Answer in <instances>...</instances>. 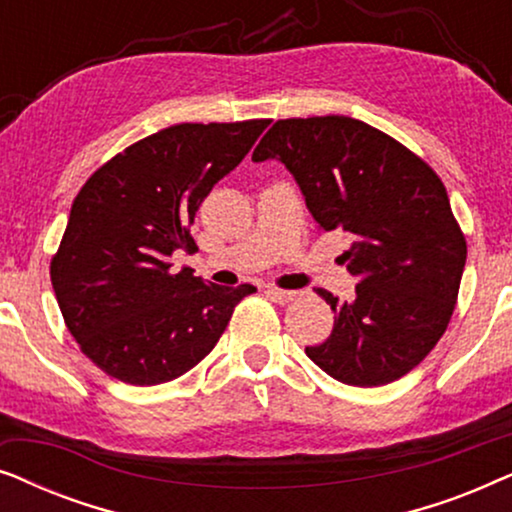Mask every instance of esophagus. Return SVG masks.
I'll return each mask as SVG.
<instances>
[{"label":"esophagus","mask_w":512,"mask_h":512,"mask_svg":"<svg viewBox=\"0 0 512 512\" xmlns=\"http://www.w3.org/2000/svg\"><path fill=\"white\" fill-rule=\"evenodd\" d=\"M265 293H268L270 300H275V303H279V305H286V303H291V300L298 298V291H284V289H277V286H268Z\"/></svg>","instance_id":"34e87169"}]
</instances>
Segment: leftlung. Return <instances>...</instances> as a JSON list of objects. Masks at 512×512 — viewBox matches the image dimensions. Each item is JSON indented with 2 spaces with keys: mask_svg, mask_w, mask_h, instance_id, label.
I'll list each match as a JSON object with an SVG mask.
<instances>
[{
  "mask_svg": "<svg viewBox=\"0 0 512 512\" xmlns=\"http://www.w3.org/2000/svg\"><path fill=\"white\" fill-rule=\"evenodd\" d=\"M254 163L279 160L319 230H340L356 298L324 289L331 335L305 354L342 384L382 387L408 375L445 333L466 265V240L438 174L373 125L349 116L277 121Z\"/></svg>",
  "mask_w": 512,
  "mask_h": 512,
  "instance_id": "1",
  "label": "left lung"
}]
</instances>
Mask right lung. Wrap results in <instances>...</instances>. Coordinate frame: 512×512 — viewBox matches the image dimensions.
<instances>
[{
	"instance_id": "obj_1",
	"label": "right lung",
	"mask_w": 512,
	"mask_h": 512,
	"mask_svg": "<svg viewBox=\"0 0 512 512\" xmlns=\"http://www.w3.org/2000/svg\"><path fill=\"white\" fill-rule=\"evenodd\" d=\"M268 121L181 123L139 139L76 195L51 282L81 352L116 380L153 387L212 352L251 284L219 286L191 268V226L216 181L247 156Z\"/></svg>"
}]
</instances>
